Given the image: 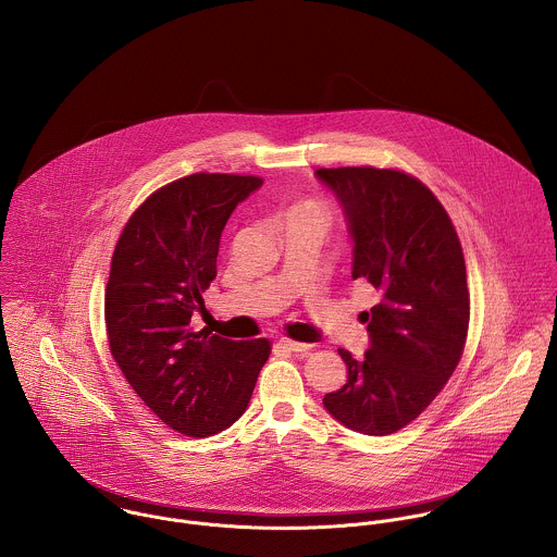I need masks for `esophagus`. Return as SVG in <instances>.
Instances as JSON below:
<instances>
[{"instance_id": "esophagus-1", "label": "esophagus", "mask_w": 557, "mask_h": 557, "mask_svg": "<svg viewBox=\"0 0 557 557\" xmlns=\"http://www.w3.org/2000/svg\"><path fill=\"white\" fill-rule=\"evenodd\" d=\"M278 345L285 347V349H289V351H309V349L313 347V345H309V343H298V341H289V338H281Z\"/></svg>"}]
</instances>
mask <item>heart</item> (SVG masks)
<instances>
[{
	"label": "heart",
	"mask_w": 557,
	"mask_h": 557,
	"mask_svg": "<svg viewBox=\"0 0 557 557\" xmlns=\"http://www.w3.org/2000/svg\"><path fill=\"white\" fill-rule=\"evenodd\" d=\"M294 214H311V216H321V210H319L315 203H300V206H296V208L292 210V214H289V216H294Z\"/></svg>",
	"instance_id": "heart-1"
}]
</instances>
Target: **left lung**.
I'll use <instances>...</instances> for the list:
<instances>
[{
    "label": "left lung",
    "instance_id": "8db88e82",
    "mask_svg": "<svg viewBox=\"0 0 557 557\" xmlns=\"http://www.w3.org/2000/svg\"><path fill=\"white\" fill-rule=\"evenodd\" d=\"M338 199L354 244L351 278L380 302L362 313L369 349L347 364V384L323 407L347 429L391 435L416 420L455 373L470 323L466 259L450 216L416 177L397 169H318Z\"/></svg>",
    "mask_w": 557,
    "mask_h": 557
}]
</instances>
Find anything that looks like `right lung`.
<instances>
[{
	"mask_svg": "<svg viewBox=\"0 0 557 557\" xmlns=\"http://www.w3.org/2000/svg\"><path fill=\"white\" fill-rule=\"evenodd\" d=\"M255 175L193 173L152 193L115 244L104 292L109 349L141 400L173 431L208 437L246 411L270 341L195 330L216 278L221 234Z\"/></svg>",
	"mask_w": 557,
	"mask_h": 557,
	"instance_id": "obj_1",
	"label": "right lung"
}]
</instances>
